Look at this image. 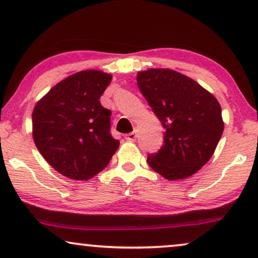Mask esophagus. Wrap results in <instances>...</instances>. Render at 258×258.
Here are the masks:
<instances>
[{"label": "esophagus", "mask_w": 258, "mask_h": 258, "mask_svg": "<svg viewBox=\"0 0 258 258\" xmlns=\"http://www.w3.org/2000/svg\"><path fill=\"white\" fill-rule=\"evenodd\" d=\"M125 139L128 140V141H135L137 139V133L136 132H133V133L126 134Z\"/></svg>", "instance_id": "34e87169"}]
</instances>
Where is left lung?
I'll list each match as a JSON object with an SVG mask.
<instances>
[{
  "label": "left lung",
  "instance_id": "1",
  "mask_svg": "<svg viewBox=\"0 0 258 258\" xmlns=\"http://www.w3.org/2000/svg\"><path fill=\"white\" fill-rule=\"evenodd\" d=\"M136 80L165 129L163 146L148 155V164L167 179L194 175L210 160L223 134L218 101L190 77L171 69L140 72Z\"/></svg>",
  "mask_w": 258,
  "mask_h": 258
}]
</instances>
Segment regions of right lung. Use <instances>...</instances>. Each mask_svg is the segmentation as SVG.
Segmentation results:
<instances>
[{
    "instance_id": "1",
    "label": "right lung",
    "mask_w": 258,
    "mask_h": 258,
    "mask_svg": "<svg viewBox=\"0 0 258 258\" xmlns=\"http://www.w3.org/2000/svg\"><path fill=\"white\" fill-rule=\"evenodd\" d=\"M111 79L100 70H83L56 84L35 105L34 142L66 177H94L117 150L118 140L110 134L111 111L100 102Z\"/></svg>"
}]
</instances>
